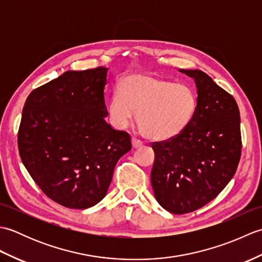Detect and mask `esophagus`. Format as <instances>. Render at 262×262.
Here are the masks:
<instances>
[{"label": "esophagus", "mask_w": 262, "mask_h": 262, "mask_svg": "<svg viewBox=\"0 0 262 262\" xmlns=\"http://www.w3.org/2000/svg\"><path fill=\"white\" fill-rule=\"evenodd\" d=\"M132 145H133V147H134V148H140V147L143 146V143L140 140H137V138L133 137L132 138Z\"/></svg>", "instance_id": "obj_1"}]
</instances>
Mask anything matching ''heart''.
<instances>
[{"mask_svg": "<svg viewBox=\"0 0 262 262\" xmlns=\"http://www.w3.org/2000/svg\"><path fill=\"white\" fill-rule=\"evenodd\" d=\"M197 107V98L185 84L152 75L130 74L118 82L108 113L113 125L124 129L136 111L141 134L151 141H168L186 129Z\"/></svg>", "mask_w": 262, "mask_h": 262, "instance_id": "heart-1", "label": "heart"}]
</instances>
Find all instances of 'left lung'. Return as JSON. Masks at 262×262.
<instances>
[{
  "label": "left lung",
  "mask_w": 262,
  "mask_h": 262,
  "mask_svg": "<svg viewBox=\"0 0 262 262\" xmlns=\"http://www.w3.org/2000/svg\"><path fill=\"white\" fill-rule=\"evenodd\" d=\"M197 86V107L180 135L154 142V196L172 214L211 202L234 176L241 158L240 111L229 92L200 70H179Z\"/></svg>",
  "instance_id": "8db88e82"
}]
</instances>
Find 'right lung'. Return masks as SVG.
Instances as JSON below:
<instances>
[{
	"instance_id": "1",
	"label": "right lung",
	"mask_w": 262,
	"mask_h": 262,
	"mask_svg": "<svg viewBox=\"0 0 262 262\" xmlns=\"http://www.w3.org/2000/svg\"><path fill=\"white\" fill-rule=\"evenodd\" d=\"M107 68L68 71L27 98L18 132L22 163L48 198L85 209L107 194L128 133L107 124Z\"/></svg>"
}]
</instances>
